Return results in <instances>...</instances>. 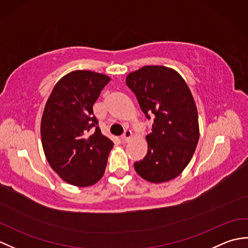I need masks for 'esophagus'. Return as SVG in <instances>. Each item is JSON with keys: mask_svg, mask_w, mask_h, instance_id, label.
I'll list each match as a JSON object with an SVG mask.
<instances>
[{"mask_svg": "<svg viewBox=\"0 0 248 248\" xmlns=\"http://www.w3.org/2000/svg\"><path fill=\"white\" fill-rule=\"evenodd\" d=\"M132 132H131L130 130H125L124 135L121 136V139H123L124 141H129L131 139H132Z\"/></svg>", "mask_w": 248, "mask_h": 248, "instance_id": "obj_1", "label": "esophagus"}]
</instances>
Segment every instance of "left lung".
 Listing matches in <instances>:
<instances>
[{
    "label": "left lung",
    "mask_w": 248,
    "mask_h": 248,
    "mask_svg": "<svg viewBox=\"0 0 248 248\" xmlns=\"http://www.w3.org/2000/svg\"><path fill=\"white\" fill-rule=\"evenodd\" d=\"M147 118L155 117L146 136L148 151L134 168L151 183L172 180L191 161L199 140L198 113L186 82L172 68L144 66L125 78Z\"/></svg>",
    "instance_id": "obj_1"
}]
</instances>
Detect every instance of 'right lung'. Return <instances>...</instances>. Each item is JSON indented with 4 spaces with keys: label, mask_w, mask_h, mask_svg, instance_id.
Here are the masks:
<instances>
[{
    "label": "right lung",
    "mask_w": 248,
    "mask_h": 248,
    "mask_svg": "<svg viewBox=\"0 0 248 248\" xmlns=\"http://www.w3.org/2000/svg\"><path fill=\"white\" fill-rule=\"evenodd\" d=\"M109 81L102 73L71 71L60 78L46 100L40 124L45 155L71 186H93L105 171L114 143L101 133L93 105Z\"/></svg>",
    "instance_id": "right-lung-1"
}]
</instances>
